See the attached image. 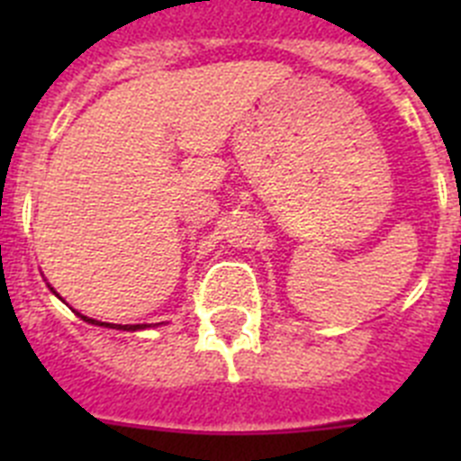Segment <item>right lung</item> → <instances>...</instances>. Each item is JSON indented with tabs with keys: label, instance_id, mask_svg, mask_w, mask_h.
<instances>
[{
	"label": "right lung",
	"instance_id": "obj_1",
	"mask_svg": "<svg viewBox=\"0 0 461 461\" xmlns=\"http://www.w3.org/2000/svg\"><path fill=\"white\" fill-rule=\"evenodd\" d=\"M50 291H52V288H50ZM52 293H55V291H52ZM76 313H78V312H76ZM78 316L85 321V323L104 325V328H115V330H142V328H149L148 323H145V325H140V323H138V325H115V323H101V321H94V319H89V316H83V313H78Z\"/></svg>",
	"mask_w": 461,
	"mask_h": 461
}]
</instances>
